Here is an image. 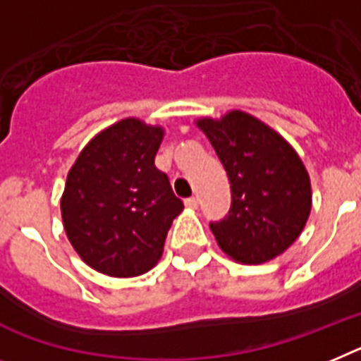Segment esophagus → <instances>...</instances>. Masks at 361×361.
<instances>
[{"label": "esophagus", "instance_id": "obj_1", "mask_svg": "<svg viewBox=\"0 0 361 361\" xmlns=\"http://www.w3.org/2000/svg\"><path fill=\"white\" fill-rule=\"evenodd\" d=\"M198 204H200L198 196H190V198L185 200V205L189 209H198Z\"/></svg>", "mask_w": 361, "mask_h": 361}]
</instances>
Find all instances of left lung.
<instances>
[{
	"label": "left lung",
	"instance_id": "1",
	"mask_svg": "<svg viewBox=\"0 0 361 361\" xmlns=\"http://www.w3.org/2000/svg\"><path fill=\"white\" fill-rule=\"evenodd\" d=\"M231 183V209L211 224L220 250L240 264H262L298 240L312 209L307 166L281 134L253 115L227 111L196 121Z\"/></svg>",
	"mask_w": 361,
	"mask_h": 361
}]
</instances>
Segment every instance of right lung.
<instances>
[{
    "mask_svg": "<svg viewBox=\"0 0 361 361\" xmlns=\"http://www.w3.org/2000/svg\"><path fill=\"white\" fill-rule=\"evenodd\" d=\"M161 126L126 117L82 148L60 200L66 235L90 268L110 277L147 274L163 255L172 220L183 211L154 165Z\"/></svg>",
    "mask_w": 361,
    "mask_h": 361,
    "instance_id": "1",
    "label": "right lung"
}]
</instances>
